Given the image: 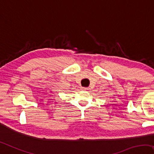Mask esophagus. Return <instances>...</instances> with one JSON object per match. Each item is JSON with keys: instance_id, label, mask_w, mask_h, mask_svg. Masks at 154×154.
<instances>
[{"instance_id": "esophagus-1", "label": "esophagus", "mask_w": 154, "mask_h": 154, "mask_svg": "<svg viewBox=\"0 0 154 154\" xmlns=\"http://www.w3.org/2000/svg\"><path fill=\"white\" fill-rule=\"evenodd\" d=\"M88 89H89V88H87V87L82 88V90H83V91H88Z\"/></svg>"}]
</instances>
